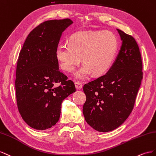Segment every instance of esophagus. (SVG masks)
Returning <instances> with one entry per match:
<instances>
[{"label": "esophagus", "instance_id": "1", "mask_svg": "<svg viewBox=\"0 0 156 156\" xmlns=\"http://www.w3.org/2000/svg\"><path fill=\"white\" fill-rule=\"evenodd\" d=\"M75 86H76V88L77 90H81V89L82 88V84L80 82H75Z\"/></svg>", "mask_w": 156, "mask_h": 156}]
</instances>
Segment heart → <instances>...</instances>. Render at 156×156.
<instances>
[{
  "mask_svg": "<svg viewBox=\"0 0 156 156\" xmlns=\"http://www.w3.org/2000/svg\"><path fill=\"white\" fill-rule=\"evenodd\" d=\"M69 44H60L56 56L61 68L74 73L82 60L83 65L76 74L78 80L86 79L93 72L95 75L105 73L112 64L118 48L115 35L108 30L80 31L71 35Z\"/></svg>",
  "mask_w": 156,
  "mask_h": 156,
  "instance_id": "1",
  "label": "heart"
}]
</instances>
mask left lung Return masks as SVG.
<instances>
[{"label":"left lung","instance_id":"8db88e82","mask_svg":"<svg viewBox=\"0 0 156 156\" xmlns=\"http://www.w3.org/2000/svg\"><path fill=\"white\" fill-rule=\"evenodd\" d=\"M122 41L112 66L105 74L83 86V114L96 131L108 132L126 121L134 107L143 76L139 46L132 36L117 29Z\"/></svg>","mask_w":156,"mask_h":156}]
</instances>
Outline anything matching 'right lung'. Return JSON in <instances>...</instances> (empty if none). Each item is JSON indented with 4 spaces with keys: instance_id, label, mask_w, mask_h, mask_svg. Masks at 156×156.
Wrapping results in <instances>:
<instances>
[{
    "instance_id": "1",
    "label": "right lung",
    "mask_w": 156,
    "mask_h": 156,
    "mask_svg": "<svg viewBox=\"0 0 156 156\" xmlns=\"http://www.w3.org/2000/svg\"><path fill=\"white\" fill-rule=\"evenodd\" d=\"M72 23L68 18L43 22L29 34L20 52L15 81L17 108L35 129L55 126L62 102L76 91L74 82L60 72L56 56L61 34Z\"/></svg>"
}]
</instances>
